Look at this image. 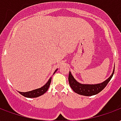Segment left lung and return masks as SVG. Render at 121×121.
I'll return each mask as SVG.
<instances>
[{"instance_id": "left-lung-1", "label": "left lung", "mask_w": 121, "mask_h": 121, "mask_svg": "<svg viewBox=\"0 0 121 121\" xmlns=\"http://www.w3.org/2000/svg\"><path fill=\"white\" fill-rule=\"evenodd\" d=\"M114 69L112 75L110 76L108 79L105 80L104 82L100 83V84H97V85H83V84L78 83L74 78L73 76L71 74V72L69 71V77H68L69 85L71 87V88L73 89V90L78 94L85 95V96H92L94 95L98 94L105 88V87L106 86L108 82L110 81L114 75Z\"/></svg>"}]
</instances>
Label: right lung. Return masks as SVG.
<instances>
[{"mask_svg":"<svg viewBox=\"0 0 121 121\" xmlns=\"http://www.w3.org/2000/svg\"><path fill=\"white\" fill-rule=\"evenodd\" d=\"M56 71L57 70H56L55 72H56ZM51 80H52V78H50L49 80L48 81L47 83H46L43 86L41 87L40 88L36 89V90L30 91H28V92H20L19 91V93L21 95H23L25 97H28V98H35V97H38L39 96H41V95L44 94L48 90V88L50 86Z\"/></svg>","mask_w":121,"mask_h":121,"instance_id":"add662e5","label":"right lung"}]
</instances>
